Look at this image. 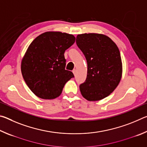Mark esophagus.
Listing matches in <instances>:
<instances>
[{
    "instance_id": "34e87169",
    "label": "esophagus",
    "mask_w": 147,
    "mask_h": 147,
    "mask_svg": "<svg viewBox=\"0 0 147 147\" xmlns=\"http://www.w3.org/2000/svg\"><path fill=\"white\" fill-rule=\"evenodd\" d=\"M73 74H74V75L75 76V75H76V70L75 69H73Z\"/></svg>"
}]
</instances>
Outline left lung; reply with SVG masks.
<instances>
[{"mask_svg": "<svg viewBox=\"0 0 147 147\" xmlns=\"http://www.w3.org/2000/svg\"><path fill=\"white\" fill-rule=\"evenodd\" d=\"M76 42L88 63L87 78L80 91L86 100H100L112 93L121 81L120 51L108 36L101 34H78Z\"/></svg>", "mask_w": 147, "mask_h": 147, "instance_id": "obj_1", "label": "left lung"}]
</instances>
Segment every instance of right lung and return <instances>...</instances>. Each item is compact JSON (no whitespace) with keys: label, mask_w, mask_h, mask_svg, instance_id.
I'll return each mask as SVG.
<instances>
[{"label":"right lung","mask_w":147,"mask_h":147,"mask_svg":"<svg viewBox=\"0 0 147 147\" xmlns=\"http://www.w3.org/2000/svg\"><path fill=\"white\" fill-rule=\"evenodd\" d=\"M75 42L72 34L46 32L30 45L21 61V73L26 85L37 96L54 99L74 74L65 70V51Z\"/></svg>","instance_id":"right-lung-1"}]
</instances>
